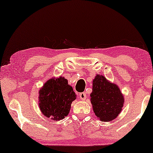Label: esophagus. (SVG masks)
<instances>
[{
    "mask_svg": "<svg viewBox=\"0 0 153 153\" xmlns=\"http://www.w3.org/2000/svg\"><path fill=\"white\" fill-rule=\"evenodd\" d=\"M79 97H80L81 100H85V98H86V94H85V93H79Z\"/></svg>",
    "mask_w": 153,
    "mask_h": 153,
    "instance_id": "34e87169",
    "label": "esophagus"
}]
</instances>
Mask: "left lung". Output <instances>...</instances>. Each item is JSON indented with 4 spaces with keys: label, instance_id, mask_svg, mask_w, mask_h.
I'll list each match as a JSON object with an SVG mask.
<instances>
[{
    "label": "left lung",
    "instance_id": "1",
    "mask_svg": "<svg viewBox=\"0 0 153 153\" xmlns=\"http://www.w3.org/2000/svg\"><path fill=\"white\" fill-rule=\"evenodd\" d=\"M91 102L96 116L100 120L108 122L116 118L121 112L124 97L118 85L97 74L93 81Z\"/></svg>",
    "mask_w": 153,
    "mask_h": 153
}]
</instances>
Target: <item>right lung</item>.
I'll return each instance as SVG.
<instances>
[{
    "instance_id": "obj_1",
    "label": "right lung",
    "mask_w": 153,
    "mask_h": 153,
    "mask_svg": "<svg viewBox=\"0 0 153 153\" xmlns=\"http://www.w3.org/2000/svg\"><path fill=\"white\" fill-rule=\"evenodd\" d=\"M76 95L64 77L50 79L39 91V106L42 114L53 120L63 119L70 113Z\"/></svg>"
}]
</instances>
